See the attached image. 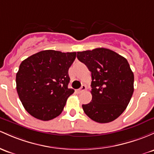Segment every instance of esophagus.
I'll list each match as a JSON object with an SVG mask.
<instances>
[{"label": "esophagus", "instance_id": "esophagus-1", "mask_svg": "<svg viewBox=\"0 0 154 154\" xmlns=\"http://www.w3.org/2000/svg\"><path fill=\"white\" fill-rule=\"evenodd\" d=\"M85 90H86V86L84 85H82V86H81L80 88L78 89V90L77 91V94H80V93L83 92V91H85Z\"/></svg>", "mask_w": 154, "mask_h": 154}]
</instances>
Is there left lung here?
<instances>
[{
    "label": "left lung",
    "mask_w": 154,
    "mask_h": 154,
    "mask_svg": "<svg viewBox=\"0 0 154 154\" xmlns=\"http://www.w3.org/2000/svg\"><path fill=\"white\" fill-rule=\"evenodd\" d=\"M77 58L91 72L92 100L82 104L96 122L114 121L126 109L134 92V74L127 60L106 48L77 52Z\"/></svg>",
    "instance_id": "left-lung-1"
}]
</instances>
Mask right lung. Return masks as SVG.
<instances>
[{"label": "right lung", "instance_id": "1", "mask_svg": "<svg viewBox=\"0 0 154 154\" xmlns=\"http://www.w3.org/2000/svg\"><path fill=\"white\" fill-rule=\"evenodd\" d=\"M76 52L43 50L22 62L16 75L17 91L30 116L50 121L63 111L67 99L74 92L69 88V69Z\"/></svg>", "mask_w": 154, "mask_h": 154}]
</instances>
